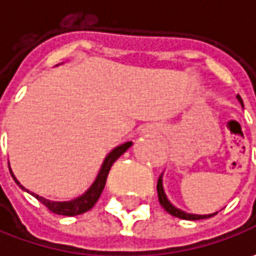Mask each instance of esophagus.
Listing matches in <instances>:
<instances>
[{
  "mask_svg": "<svg viewBox=\"0 0 256 256\" xmlns=\"http://www.w3.org/2000/svg\"><path fill=\"white\" fill-rule=\"evenodd\" d=\"M146 132H148V131H146Z\"/></svg>",
  "mask_w": 256,
  "mask_h": 256,
  "instance_id": "obj_1",
  "label": "esophagus"
}]
</instances>
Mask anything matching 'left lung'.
Returning a JSON list of instances; mask_svg holds the SVG:
<instances>
[{"instance_id": "1", "label": "left lung", "mask_w": 256, "mask_h": 256, "mask_svg": "<svg viewBox=\"0 0 256 256\" xmlns=\"http://www.w3.org/2000/svg\"><path fill=\"white\" fill-rule=\"evenodd\" d=\"M236 100L241 102V105L244 106V102H242V98L240 95H236ZM164 174H161V176L158 178V184H156V191H158V200H160V204L162 205V208L168 214H171L172 216H176V218H181V220H186V221H196V220H205V218H211L214 216L216 212L214 214H208V215H198V214H190V212H185L176 208L174 204H171V201L168 200L166 194H165V190H164V182H162Z\"/></svg>"}]
</instances>
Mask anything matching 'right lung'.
<instances>
[{
	"label": "right lung",
	"mask_w": 256,
	"mask_h": 256,
	"mask_svg": "<svg viewBox=\"0 0 256 256\" xmlns=\"http://www.w3.org/2000/svg\"><path fill=\"white\" fill-rule=\"evenodd\" d=\"M131 145H132V142L128 141V142H124L121 144V145H118V146H115L112 151L105 156L102 165H101V168H100V171H98V175H96L95 181L91 184V186H90L82 195L76 196L74 200H71V201H50V200H45L44 196H40V195H35V194H32V195H34L35 198L41 202V204H44L50 211L54 212L56 215L75 216V215H81V214H84V212L90 211L94 205L96 204L98 198L101 196V194H102L105 182H106V176H108V172L111 170L112 164L115 162V161H116V160H118V158H120ZM8 166H10V162H8ZM10 172H11V176L14 178L15 184H16L20 188H22L24 191L30 192L28 190H25V186H22V185L20 184V181L15 178L14 172H12L11 168H10Z\"/></svg>",
	"instance_id": "1"
}]
</instances>
